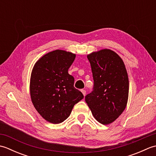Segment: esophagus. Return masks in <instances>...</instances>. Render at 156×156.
<instances>
[{"label":"esophagus","instance_id":"obj_1","mask_svg":"<svg viewBox=\"0 0 156 156\" xmlns=\"http://www.w3.org/2000/svg\"><path fill=\"white\" fill-rule=\"evenodd\" d=\"M81 92H82V94H83V95H84V96H85V95H86V90H84V89H82V90H81Z\"/></svg>","mask_w":156,"mask_h":156}]
</instances>
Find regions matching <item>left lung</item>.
<instances>
[{
	"label": "left lung",
	"instance_id": "left-lung-1",
	"mask_svg": "<svg viewBox=\"0 0 156 156\" xmlns=\"http://www.w3.org/2000/svg\"><path fill=\"white\" fill-rule=\"evenodd\" d=\"M94 80L93 90L85 101L96 120L108 125L115 121L127 106L129 78L123 61L108 49L87 55Z\"/></svg>",
	"mask_w": 156,
	"mask_h": 156
}]
</instances>
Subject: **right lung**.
Segmentation results:
<instances>
[{"label":"right lung","mask_w":156,"mask_h":156,"mask_svg":"<svg viewBox=\"0 0 156 156\" xmlns=\"http://www.w3.org/2000/svg\"><path fill=\"white\" fill-rule=\"evenodd\" d=\"M76 55L64 50L46 54L35 63L30 79V94L34 107L53 124L64 121L75 104L84 96L74 87L68 69Z\"/></svg>","instance_id":"right-lung-1"}]
</instances>
